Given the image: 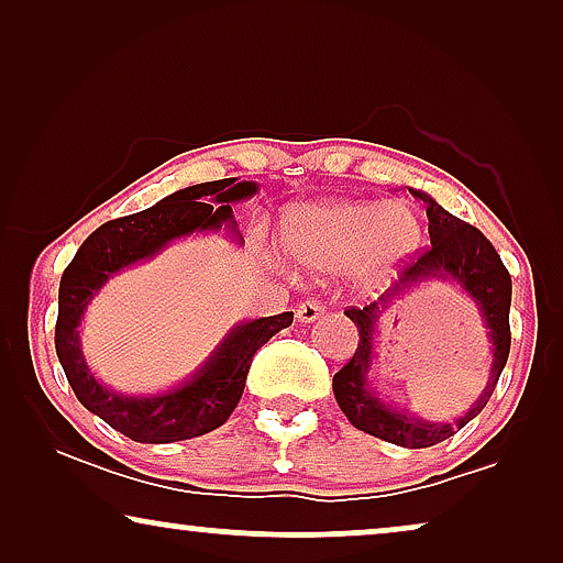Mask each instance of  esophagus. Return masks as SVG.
Wrapping results in <instances>:
<instances>
[{
    "instance_id": "1",
    "label": "esophagus",
    "mask_w": 563,
    "mask_h": 563,
    "mask_svg": "<svg viewBox=\"0 0 563 563\" xmlns=\"http://www.w3.org/2000/svg\"><path fill=\"white\" fill-rule=\"evenodd\" d=\"M328 305L322 302V299H307V302H299L297 305V320L299 322H314L320 318V314H325Z\"/></svg>"
}]
</instances>
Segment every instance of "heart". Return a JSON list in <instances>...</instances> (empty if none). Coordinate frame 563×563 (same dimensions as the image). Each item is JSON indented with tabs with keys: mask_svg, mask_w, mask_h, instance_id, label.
<instances>
[{
	"mask_svg": "<svg viewBox=\"0 0 563 563\" xmlns=\"http://www.w3.org/2000/svg\"><path fill=\"white\" fill-rule=\"evenodd\" d=\"M282 243L305 272L379 289L420 251L422 220L407 202H318L287 212Z\"/></svg>",
	"mask_w": 563,
	"mask_h": 563,
	"instance_id": "obj_1",
	"label": "heart"
}]
</instances>
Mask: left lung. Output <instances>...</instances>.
Wrapping results in <instances>:
<instances>
[{"label":"left lung","instance_id":"obj_1","mask_svg":"<svg viewBox=\"0 0 563 563\" xmlns=\"http://www.w3.org/2000/svg\"><path fill=\"white\" fill-rule=\"evenodd\" d=\"M410 191L428 205L430 249L418 261L407 264L399 272L397 282L376 302L345 310L353 325L358 328V349L349 364L333 376V391L338 407L345 412L353 428L364 430V433L374 438H382V441L402 445V449H428V445L451 438L487 407L492 391L497 387L499 374H503L507 364V356H510L512 279L507 274L503 258L497 256L495 245L484 238L482 230L459 220L456 214L445 212L426 191ZM426 280H451L464 288L481 307L493 343V368L488 387L470 408V412L453 423H430L415 419L394 404H384L367 384V372L371 371L375 355V325L378 324L380 312L405 290Z\"/></svg>","mask_w":563,"mask_h":563}]
</instances>
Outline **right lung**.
<instances>
[{
  "instance_id": "add662e5",
  "label": "right lung",
  "mask_w": 563,
  "mask_h": 563,
  "mask_svg": "<svg viewBox=\"0 0 563 563\" xmlns=\"http://www.w3.org/2000/svg\"><path fill=\"white\" fill-rule=\"evenodd\" d=\"M256 191V181L238 179L205 181L174 191L148 210L99 225L81 243L60 276L56 322L58 361L76 399L122 435L137 443H174L220 428L243 395L245 376L256 351L295 320V312H282L272 318L238 322L189 379L156 395H122L110 389L91 374L81 353V318L110 276L156 258L168 243L197 233L228 230L238 243H243L233 205Z\"/></svg>"
}]
</instances>
